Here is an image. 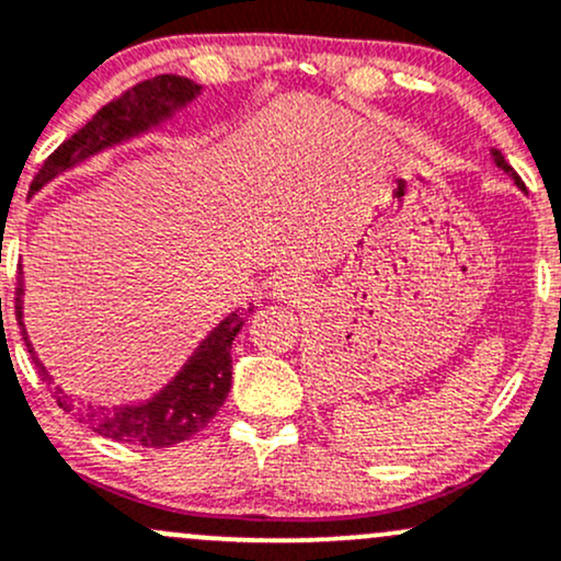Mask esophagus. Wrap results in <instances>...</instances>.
<instances>
[{"mask_svg": "<svg viewBox=\"0 0 561 561\" xmlns=\"http://www.w3.org/2000/svg\"><path fill=\"white\" fill-rule=\"evenodd\" d=\"M300 290H304V285H300L298 276H293V274L276 276L274 285H271V293H274V298H282V300L300 298Z\"/></svg>", "mask_w": 561, "mask_h": 561, "instance_id": "obj_1", "label": "esophagus"}]
</instances>
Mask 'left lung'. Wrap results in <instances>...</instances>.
<instances>
[{"mask_svg": "<svg viewBox=\"0 0 561 561\" xmlns=\"http://www.w3.org/2000/svg\"><path fill=\"white\" fill-rule=\"evenodd\" d=\"M492 157H495V164H497V168H503V170H506V172H511V175H514V181H516V186H519V188H525V183H522V178L519 175H516V172H514V168H511V164L506 162V159H503V153L501 151H492Z\"/></svg>", "mask_w": 561, "mask_h": 561, "instance_id": "1", "label": "left lung"}]
</instances>
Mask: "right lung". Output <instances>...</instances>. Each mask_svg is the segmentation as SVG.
<instances>
[{"mask_svg":"<svg viewBox=\"0 0 561 561\" xmlns=\"http://www.w3.org/2000/svg\"><path fill=\"white\" fill-rule=\"evenodd\" d=\"M199 92V84H194L186 77H175V73H159L153 79L133 84L130 90L122 92L119 98L108 101L106 106L98 111L95 116L82 127L66 138L64 144L45 159L42 170L36 172L31 181V191H39L47 181H53L58 172L73 168L77 162L88 159L90 153L106 149L116 140L135 135L146 127L157 125L159 119L170 114L175 106L191 101ZM23 279L18 276L15 285V319L21 328L23 341H26L31 359H34L36 370L42 380L47 378V370L42 362L36 359L34 348H31L26 328H23ZM244 328L242 313H231L229 319L218 324L205 337L188 365L175 375V380L162 393L149 399L138 408H73V399L66 397L64 391H55L53 397L64 404L66 410H73L79 423L95 431V434L106 436L114 442H127V445H144V447H170L178 442H186L191 436L199 434L207 423L213 421L215 412L224 408L226 397L231 391V343L237 332Z\"/></svg>","mask_w":561,"mask_h":561,"instance_id":"1","label":"right lung"}]
</instances>
